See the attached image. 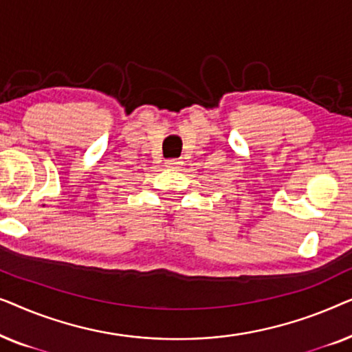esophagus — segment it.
Segmentation results:
<instances>
[{"instance_id": "34e87169", "label": "esophagus", "mask_w": 352, "mask_h": 352, "mask_svg": "<svg viewBox=\"0 0 352 352\" xmlns=\"http://www.w3.org/2000/svg\"><path fill=\"white\" fill-rule=\"evenodd\" d=\"M182 165V162L176 160V158H170V160H166V166L168 168H179Z\"/></svg>"}]
</instances>
